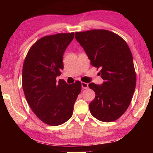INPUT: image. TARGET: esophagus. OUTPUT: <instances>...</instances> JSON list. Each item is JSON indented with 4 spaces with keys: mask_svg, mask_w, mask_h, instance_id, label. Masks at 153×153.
<instances>
[{
    "mask_svg": "<svg viewBox=\"0 0 153 153\" xmlns=\"http://www.w3.org/2000/svg\"><path fill=\"white\" fill-rule=\"evenodd\" d=\"M82 87L83 89H87L88 88V84L86 82H82Z\"/></svg>",
    "mask_w": 153,
    "mask_h": 153,
    "instance_id": "34e87169",
    "label": "esophagus"
}]
</instances>
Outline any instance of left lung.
Instances as JSON below:
<instances>
[{"label": "left lung", "instance_id": "1", "mask_svg": "<svg viewBox=\"0 0 153 153\" xmlns=\"http://www.w3.org/2000/svg\"><path fill=\"white\" fill-rule=\"evenodd\" d=\"M93 67L100 69L102 85L88 84L96 94L90 103L93 117L103 122L117 120L128 109L136 84L133 57L128 44L111 31L91 30L76 32Z\"/></svg>", "mask_w": 153, "mask_h": 153}]
</instances>
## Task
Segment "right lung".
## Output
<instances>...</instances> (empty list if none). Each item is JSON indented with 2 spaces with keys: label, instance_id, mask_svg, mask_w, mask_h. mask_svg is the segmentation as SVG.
Wrapping results in <instances>:
<instances>
[{
  "label": "right lung",
  "instance_id": "right-lung-1",
  "mask_svg": "<svg viewBox=\"0 0 153 153\" xmlns=\"http://www.w3.org/2000/svg\"><path fill=\"white\" fill-rule=\"evenodd\" d=\"M74 38V32L44 36L31 46L24 62L22 87L27 102L37 117L51 126L71 117L82 90L79 81L67 84L56 80L63 69L64 52Z\"/></svg>",
  "mask_w": 153,
  "mask_h": 153
}]
</instances>
